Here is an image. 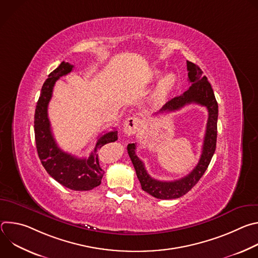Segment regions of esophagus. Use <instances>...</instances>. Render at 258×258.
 Wrapping results in <instances>:
<instances>
[{
  "label": "esophagus",
  "mask_w": 258,
  "mask_h": 258,
  "mask_svg": "<svg viewBox=\"0 0 258 258\" xmlns=\"http://www.w3.org/2000/svg\"><path fill=\"white\" fill-rule=\"evenodd\" d=\"M141 126V120L137 116H131L125 119L123 123V132L126 135H134L136 134Z\"/></svg>",
  "instance_id": "1"
}]
</instances>
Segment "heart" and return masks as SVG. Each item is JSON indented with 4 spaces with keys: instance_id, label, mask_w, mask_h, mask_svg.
Masks as SVG:
<instances>
[{
    "instance_id": "heart-1",
    "label": "heart",
    "mask_w": 258,
    "mask_h": 258,
    "mask_svg": "<svg viewBox=\"0 0 258 258\" xmlns=\"http://www.w3.org/2000/svg\"><path fill=\"white\" fill-rule=\"evenodd\" d=\"M175 84V78L171 73H168L166 75L159 83L158 86V90H157V95L159 97H164L165 95H167L171 89L174 87Z\"/></svg>"
}]
</instances>
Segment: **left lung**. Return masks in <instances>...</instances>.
Segmentation results:
<instances>
[{
    "instance_id": "8db88e82",
    "label": "left lung",
    "mask_w": 258,
    "mask_h": 258,
    "mask_svg": "<svg viewBox=\"0 0 258 258\" xmlns=\"http://www.w3.org/2000/svg\"><path fill=\"white\" fill-rule=\"evenodd\" d=\"M188 81L191 87L180 96L169 100L158 113L175 111L183 106L195 103L204 106L208 110V119L202 147V153L198 164L186 176L176 180L162 181L153 178L147 172L143 161L136 154V144L127 145V153L136 169L137 176L141 182L142 189L157 199H176L187 194L206 171L214 154L217 137V116L218 105L207 78L203 76L200 67L187 61ZM157 114V113H156Z\"/></svg>"
}]
</instances>
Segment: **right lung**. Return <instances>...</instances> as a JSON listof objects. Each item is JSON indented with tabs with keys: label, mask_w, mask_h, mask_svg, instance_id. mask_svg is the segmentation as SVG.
Returning a JSON list of instances; mask_svg holds the SVG:
<instances>
[{
	"label": "right lung",
	"mask_w": 258,
	"mask_h": 258,
	"mask_svg": "<svg viewBox=\"0 0 258 258\" xmlns=\"http://www.w3.org/2000/svg\"><path fill=\"white\" fill-rule=\"evenodd\" d=\"M73 65L68 62L53 70L42 87L34 113V137L40 160L47 172L62 186L75 191H90L98 187L104 171L99 162V150L108 143L117 140V131L101 136L89 158H78L61 150L51 130L48 117V105L52 98L53 88L57 80L68 75Z\"/></svg>",
	"instance_id": "obj_1"
}]
</instances>
